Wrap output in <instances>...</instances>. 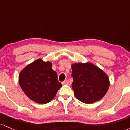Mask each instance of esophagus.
Returning <instances> with one entry per match:
<instances>
[{"label": "esophagus", "mask_w": 130, "mask_h": 130, "mask_svg": "<svg viewBox=\"0 0 130 130\" xmlns=\"http://www.w3.org/2000/svg\"><path fill=\"white\" fill-rule=\"evenodd\" d=\"M69 80H64V82H62V85H68L69 84Z\"/></svg>", "instance_id": "esophagus-1"}]
</instances>
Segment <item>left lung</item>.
<instances>
[{"label":"left lung","mask_w":130,"mask_h":130,"mask_svg":"<svg viewBox=\"0 0 130 130\" xmlns=\"http://www.w3.org/2000/svg\"><path fill=\"white\" fill-rule=\"evenodd\" d=\"M72 87L75 96L82 103L91 104L103 98L109 87V79L104 71L91 62L74 63Z\"/></svg>","instance_id":"8db88e82"}]
</instances>
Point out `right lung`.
<instances>
[{
  "label": "right lung",
  "mask_w": 130,
  "mask_h": 130,
  "mask_svg": "<svg viewBox=\"0 0 130 130\" xmlns=\"http://www.w3.org/2000/svg\"><path fill=\"white\" fill-rule=\"evenodd\" d=\"M52 67V62L39 59L25 67L19 75L23 91L30 100L39 104L51 101L62 87Z\"/></svg>",
  "instance_id": "1"
}]
</instances>
